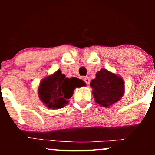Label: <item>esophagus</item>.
<instances>
[{
  "mask_svg": "<svg viewBox=\"0 0 155 155\" xmlns=\"http://www.w3.org/2000/svg\"><path fill=\"white\" fill-rule=\"evenodd\" d=\"M84 82L86 83L87 85L90 84V77H88V76H86V77L84 78Z\"/></svg>",
  "mask_w": 155,
  "mask_h": 155,
  "instance_id": "34e87169",
  "label": "esophagus"
}]
</instances>
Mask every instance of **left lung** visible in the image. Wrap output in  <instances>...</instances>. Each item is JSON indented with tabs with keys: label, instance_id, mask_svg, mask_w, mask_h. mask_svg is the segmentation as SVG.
<instances>
[{
	"label": "left lung",
	"instance_id": "obj_1",
	"mask_svg": "<svg viewBox=\"0 0 155 155\" xmlns=\"http://www.w3.org/2000/svg\"><path fill=\"white\" fill-rule=\"evenodd\" d=\"M95 79L90 82L95 102L102 107H109L122 97L124 82L121 76L105 68L97 72Z\"/></svg>",
	"mask_w": 155,
	"mask_h": 155
}]
</instances>
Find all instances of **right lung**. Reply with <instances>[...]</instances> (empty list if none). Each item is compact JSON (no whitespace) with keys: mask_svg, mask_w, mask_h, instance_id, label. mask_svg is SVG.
I'll list each match as a JSON object with an SVG mask.
<instances>
[{"mask_svg":"<svg viewBox=\"0 0 155 155\" xmlns=\"http://www.w3.org/2000/svg\"><path fill=\"white\" fill-rule=\"evenodd\" d=\"M85 85L81 79L66 78L61 71L58 70L41 80L38 89V97L48 108L59 109L68 104V99L76 87Z\"/></svg>","mask_w":155,"mask_h":155,"instance_id":"right-lung-1","label":"right lung"}]
</instances>
